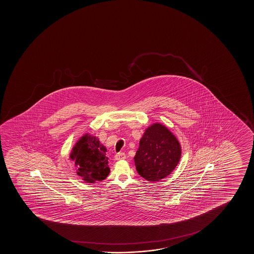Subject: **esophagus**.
<instances>
[{
	"instance_id": "1",
	"label": "esophagus",
	"mask_w": 254,
	"mask_h": 254,
	"mask_svg": "<svg viewBox=\"0 0 254 254\" xmlns=\"http://www.w3.org/2000/svg\"><path fill=\"white\" fill-rule=\"evenodd\" d=\"M126 159V154L123 153H117L115 155V160H124Z\"/></svg>"
}]
</instances>
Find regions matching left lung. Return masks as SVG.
<instances>
[{
    "instance_id": "left-lung-1",
    "label": "left lung",
    "mask_w": 254,
    "mask_h": 254,
    "mask_svg": "<svg viewBox=\"0 0 254 254\" xmlns=\"http://www.w3.org/2000/svg\"><path fill=\"white\" fill-rule=\"evenodd\" d=\"M181 146L176 136L160 123L146 127L134 156L138 174L150 182L167 178L177 167Z\"/></svg>"
}]
</instances>
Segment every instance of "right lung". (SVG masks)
<instances>
[{
    "label": "right lung",
    "mask_w": 254,
    "mask_h": 254,
    "mask_svg": "<svg viewBox=\"0 0 254 254\" xmlns=\"http://www.w3.org/2000/svg\"><path fill=\"white\" fill-rule=\"evenodd\" d=\"M106 153L107 147L99 138L86 132L73 145L69 158L82 181L95 183L105 180L110 173Z\"/></svg>",
    "instance_id": "1"
}]
</instances>
